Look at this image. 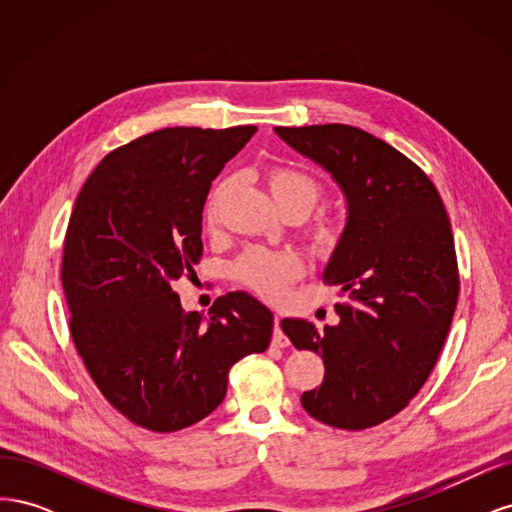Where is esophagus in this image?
<instances>
[{"mask_svg": "<svg viewBox=\"0 0 512 512\" xmlns=\"http://www.w3.org/2000/svg\"><path fill=\"white\" fill-rule=\"evenodd\" d=\"M273 344H275V346H280V348L288 346V337H286V335H284V331H282V318H280V316H275V329H273Z\"/></svg>", "mask_w": 512, "mask_h": 512, "instance_id": "obj_1", "label": "esophagus"}]
</instances>
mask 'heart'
<instances>
[{"mask_svg":"<svg viewBox=\"0 0 512 512\" xmlns=\"http://www.w3.org/2000/svg\"><path fill=\"white\" fill-rule=\"evenodd\" d=\"M267 190L282 213L297 211L307 215L322 198V185L309 173L294 166H273L265 175ZM230 181L220 183L207 203V220L213 224L218 207ZM348 235V220L344 215H324L312 226V241L320 254H333ZM301 273V258L292 252H269L254 247L247 250L235 265L239 280L267 299H277L288 284Z\"/></svg>","mask_w":512,"mask_h":512,"instance_id":"b5f03b06","label":"heart"}]
</instances>
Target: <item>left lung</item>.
<instances>
[{
	"instance_id": "left-lung-1",
	"label": "left lung",
	"mask_w": 512,
	"mask_h": 512,
	"mask_svg": "<svg viewBox=\"0 0 512 512\" xmlns=\"http://www.w3.org/2000/svg\"><path fill=\"white\" fill-rule=\"evenodd\" d=\"M327 170L346 200L348 235L324 280L342 290L335 327L284 318L294 348L314 350L324 380L301 404L337 429H367L408 406L436 365L455 314L459 275L442 198L389 143L344 123L275 128Z\"/></svg>"
}]
</instances>
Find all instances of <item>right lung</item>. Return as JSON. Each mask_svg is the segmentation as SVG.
Instances as JSON below:
<instances>
[{
  "label": "right lung",
  "mask_w": 512,
  "mask_h": 512,
  "mask_svg": "<svg viewBox=\"0 0 512 512\" xmlns=\"http://www.w3.org/2000/svg\"><path fill=\"white\" fill-rule=\"evenodd\" d=\"M164 128L96 166L76 198L61 260L74 346L108 404L151 431H177L222 404L228 371L265 352L271 309L247 292L183 312L173 284L203 254L211 181L254 136Z\"/></svg>",
  "instance_id": "obj_1"
}]
</instances>
